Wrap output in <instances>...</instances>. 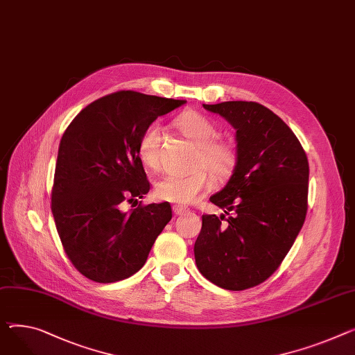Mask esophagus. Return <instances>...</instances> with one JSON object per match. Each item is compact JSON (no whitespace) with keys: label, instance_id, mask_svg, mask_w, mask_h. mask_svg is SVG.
<instances>
[{"label":"esophagus","instance_id":"esophagus-1","mask_svg":"<svg viewBox=\"0 0 355 355\" xmlns=\"http://www.w3.org/2000/svg\"><path fill=\"white\" fill-rule=\"evenodd\" d=\"M173 211H174L175 216H184V214H188V212H190V209H188L187 207H182V205H174Z\"/></svg>","mask_w":355,"mask_h":355}]
</instances>
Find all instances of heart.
Masks as SVG:
<instances>
[{
	"mask_svg": "<svg viewBox=\"0 0 355 355\" xmlns=\"http://www.w3.org/2000/svg\"><path fill=\"white\" fill-rule=\"evenodd\" d=\"M177 128L197 144L194 170L190 174L167 173L159 177L154 185V196L161 201L174 204H190L211 185V175L225 180L232 173L237 153L234 147L217 139L218 130L214 123L200 112L188 111L175 118ZM162 128L158 123H151L138 138L137 154L144 165L157 168L159 164V147Z\"/></svg>",
	"mask_w": 355,
	"mask_h": 355,
	"instance_id": "obj_1",
	"label": "heart"
}]
</instances>
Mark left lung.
<instances>
[{"instance_id": "8db88e82", "label": "left lung", "mask_w": 355, "mask_h": 355, "mask_svg": "<svg viewBox=\"0 0 355 355\" xmlns=\"http://www.w3.org/2000/svg\"><path fill=\"white\" fill-rule=\"evenodd\" d=\"M202 107L235 128L237 162L209 197L228 217L202 216L196 264L216 286L241 291L266 281L293 247L306 214L309 159L291 128L261 104Z\"/></svg>"}]
</instances>
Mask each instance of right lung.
I'll use <instances>...</instances> for the list:
<instances>
[{"instance_id": "1", "label": "right lung", "mask_w": 355, "mask_h": 355, "mask_svg": "<svg viewBox=\"0 0 355 355\" xmlns=\"http://www.w3.org/2000/svg\"><path fill=\"white\" fill-rule=\"evenodd\" d=\"M185 103L118 91L87 105L65 130L51 209L68 258L87 278L107 284L131 277L170 223L168 202L130 212L121 211V202L150 191L137 154L141 132Z\"/></svg>"}]
</instances>
